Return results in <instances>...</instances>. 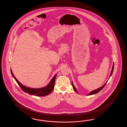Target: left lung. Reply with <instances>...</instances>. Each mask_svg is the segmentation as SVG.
Returning <instances> with one entry per match:
<instances>
[{
	"label": "left lung",
	"mask_w": 127,
	"mask_h": 127,
	"mask_svg": "<svg viewBox=\"0 0 127 127\" xmlns=\"http://www.w3.org/2000/svg\"><path fill=\"white\" fill-rule=\"evenodd\" d=\"M113 68H114V63L113 64V67H112V70H111V72L110 75L109 76V78H110V77L111 75H112V73H113ZM108 78V79H109ZM107 82H106L105 84H104L100 88H99L98 89H95V90H93V91H92L91 92H90V93H89V94H88V95H95V94H97V93H98V92H100V91L102 90V89H103V88L104 87V86H105L106 84H107ZM72 86L73 87V89L75 90V91L76 92H77V93H78V92H77V89H76L75 87H74V86L73 85V82H72Z\"/></svg>",
	"instance_id": "8db88e82"
}]
</instances>
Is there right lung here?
Returning <instances> with one entry per match:
<instances>
[{
	"mask_svg": "<svg viewBox=\"0 0 127 127\" xmlns=\"http://www.w3.org/2000/svg\"><path fill=\"white\" fill-rule=\"evenodd\" d=\"M11 70V74L13 76L15 80H16L17 83L19 84L21 89H22L23 91H24L25 93H29V94L31 95H35L36 96H45L46 95H48L49 94H50L53 90L54 89V84H55V80L56 77L57 75V74H56L54 76V77L52 78L49 84L46 86V87H43L41 88H39V89H33V88H29L26 86H25L23 85L22 84H21L19 81H18L17 78H15V77L14 76L13 73L12 72V71Z\"/></svg>",
	"mask_w": 127,
	"mask_h": 127,
	"instance_id": "obj_1",
	"label": "right lung"
}]
</instances>
